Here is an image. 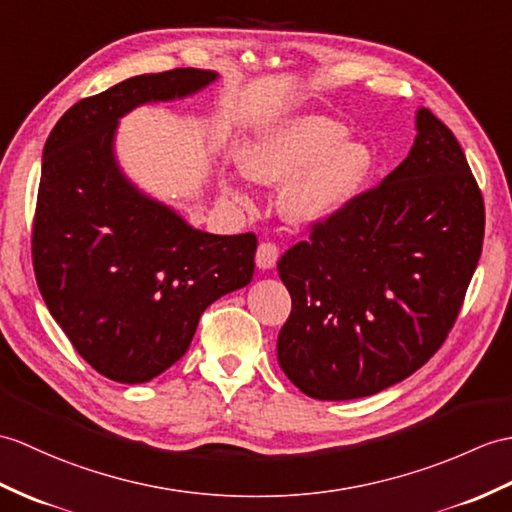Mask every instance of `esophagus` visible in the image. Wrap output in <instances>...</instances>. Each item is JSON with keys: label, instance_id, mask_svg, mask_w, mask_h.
<instances>
[{"label": "esophagus", "instance_id": "1", "mask_svg": "<svg viewBox=\"0 0 512 512\" xmlns=\"http://www.w3.org/2000/svg\"><path fill=\"white\" fill-rule=\"evenodd\" d=\"M279 259V246L275 242H261L257 248V255L255 261L261 270H268L277 264Z\"/></svg>", "mask_w": 512, "mask_h": 512}]
</instances>
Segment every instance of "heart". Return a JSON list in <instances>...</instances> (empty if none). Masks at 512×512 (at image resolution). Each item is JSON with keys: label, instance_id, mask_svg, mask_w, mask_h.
Wrapping results in <instances>:
<instances>
[{"label": "heart", "instance_id": "heart-1", "mask_svg": "<svg viewBox=\"0 0 512 512\" xmlns=\"http://www.w3.org/2000/svg\"><path fill=\"white\" fill-rule=\"evenodd\" d=\"M347 128L329 117H305L272 128L242 152V170L253 181L281 185L304 174L285 194V213L310 222L331 216L353 198L371 165L362 144H342ZM229 194L244 202L235 185Z\"/></svg>", "mask_w": 512, "mask_h": 512}]
</instances>
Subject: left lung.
Here are the masks:
<instances>
[{
	"label": "left lung",
	"instance_id": "8db88e82",
	"mask_svg": "<svg viewBox=\"0 0 512 512\" xmlns=\"http://www.w3.org/2000/svg\"><path fill=\"white\" fill-rule=\"evenodd\" d=\"M410 154L382 183L310 224L279 259L292 296L277 358L307 397L375 395L443 347L484 242V200L454 133L417 115Z\"/></svg>",
	"mask_w": 512,
	"mask_h": 512
}]
</instances>
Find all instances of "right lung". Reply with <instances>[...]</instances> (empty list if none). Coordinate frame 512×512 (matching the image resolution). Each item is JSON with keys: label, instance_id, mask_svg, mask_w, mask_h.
I'll return each instance as SVG.
<instances>
[{"label": "right lung", "instance_id": "right-lung-1", "mask_svg": "<svg viewBox=\"0 0 512 512\" xmlns=\"http://www.w3.org/2000/svg\"><path fill=\"white\" fill-rule=\"evenodd\" d=\"M205 69L141 74L76 102L45 141L32 266L47 310L80 358L120 384H144L181 360L198 320L251 283L257 235L202 233L117 170V120L183 98Z\"/></svg>", "mask_w": 512, "mask_h": 512}]
</instances>
